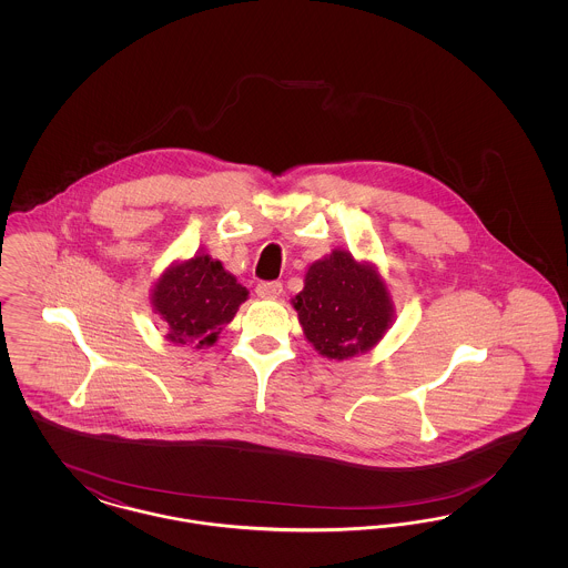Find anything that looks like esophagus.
<instances>
[{"label":"esophagus","mask_w":568,"mask_h":568,"mask_svg":"<svg viewBox=\"0 0 568 568\" xmlns=\"http://www.w3.org/2000/svg\"><path fill=\"white\" fill-rule=\"evenodd\" d=\"M255 292H257V296L264 297V300H276L283 294V285L278 281H266V283H260Z\"/></svg>","instance_id":"obj_1"}]
</instances>
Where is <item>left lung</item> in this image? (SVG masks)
Instances as JSON below:
<instances>
[{
	"label": "left lung",
	"mask_w": 568,
	"mask_h": 568,
	"mask_svg": "<svg viewBox=\"0 0 568 568\" xmlns=\"http://www.w3.org/2000/svg\"><path fill=\"white\" fill-rule=\"evenodd\" d=\"M306 341L329 359H347L377 345L392 325L394 304L377 268L334 248L308 266L294 297Z\"/></svg>",
	"instance_id": "1"
}]
</instances>
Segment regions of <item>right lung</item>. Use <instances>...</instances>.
<instances>
[{
	"label": "right lung",
	"instance_id": "right-lung-1",
	"mask_svg": "<svg viewBox=\"0 0 568 568\" xmlns=\"http://www.w3.org/2000/svg\"><path fill=\"white\" fill-rule=\"evenodd\" d=\"M248 296L234 274L209 255H193L172 264L158 278L151 302L168 324L165 338L174 345L202 349L213 345Z\"/></svg>",
	"mask_w": 568,
	"mask_h": 568
}]
</instances>
